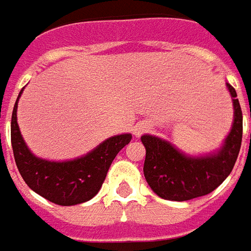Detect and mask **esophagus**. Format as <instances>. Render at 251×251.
<instances>
[{
  "label": "esophagus",
  "mask_w": 251,
  "mask_h": 251,
  "mask_svg": "<svg viewBox=\"0 0 251 251\" xmlns=\"http://www.w3.org/2000/svg\"><path fill=\"white\" fill-rule=\"evenodd\" d=\"M149 130V125H148L147 122H138L136 124V126L133 127V133H134V136L140 137L144 133H147Z\"/></svg>",
  "instance_id": "1"
}]
</instances>
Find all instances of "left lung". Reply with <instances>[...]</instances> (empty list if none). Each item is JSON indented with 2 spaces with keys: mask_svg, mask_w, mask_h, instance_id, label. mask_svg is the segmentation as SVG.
Segmentation results:
<instances>
[{
  "mask_svg": "<svg viewBox=\"0 0 251 251\" xmlns=\"http://www.w3.org/2000/svg\"><path fill=\"white\" fill-rule=\"evenodd\" d=\"M226 87L232 99L234 120L221 149L203 156H191L160 137H141L147 149L144 175L149 187L160 198L184 201L204 196L231 174L242 144V110L234 87L228 83Z\"/></svg>",
  "mask_w": 251,
  "mask_h": 251,
  "instance_id": "8db88e82",
  "label": "left lung"
}]
</instances>
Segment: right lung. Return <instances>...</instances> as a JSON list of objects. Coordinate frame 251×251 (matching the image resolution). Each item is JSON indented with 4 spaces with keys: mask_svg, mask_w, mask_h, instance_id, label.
I'll use <instances>...</instances> for the list:
<instances>
[{
    "mask_svg": "<svg viewBox=\"0 0 251 251\" xmlns=\"http://www.w3.org/2000/svg\"><path fill=\"white\" fill-rule=\"evenodd\" d=\"M20 91L12 113L10 138L20 175L32 191L59 205H75L93 199L103 184L115 156L131 140L130 133L110 137L82 157L50 161L30 152L17 124Z\"/></svg>",
    "mask_w": 251,
    "mask_h": 251,
    "instance_id": "right-lung-1",
    "label": "right lung"
}]
</instances>
